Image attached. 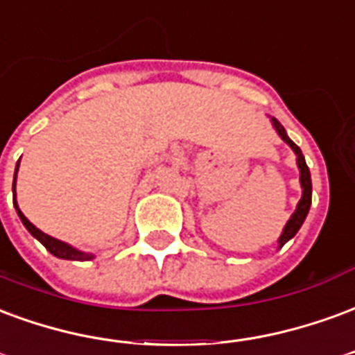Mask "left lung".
Instances as JSON below:
<instances>
[{
    "label": "left lung",
    "instance_id": "8db88e82",
    "mask_svg": "<svg viewBox=\"0 0 355 355\" xmlns=\"http://www.w3.org/2000/svg\"><path fill=\"white\" fill-rule=\"evenodd\" d=\"M270 123H272L274 130L278 132V136H280L287 146L293 149L295 155H297V166H299V174H301L299 181H301V187H302L301 200H299V204H297V208H295V211L291 214V217L287 219L286 227H284V231H282L280 238H278V248H282V245L286 244V242H289V240L299 232V229H301L302 223H304V219H306V216H309L310 204H312V180H310V170L309 166H306V160H304V157H302L301 149H299V147L295 146L293 141L289 139L286 128H284L276 119L270 117Z\"/></svg>",
    "mask_w": 355,
    "mask_h": 355
}]
</instances>
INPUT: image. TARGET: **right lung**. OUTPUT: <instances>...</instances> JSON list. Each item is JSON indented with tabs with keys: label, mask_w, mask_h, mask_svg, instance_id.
Returning a JSON list of instances; mask_svg holds the SVG:
<instances>
[{
	"label": "right lung",
	"mask_w": 355,
	"mask_h": 355,
	"mask_svg": "<svg viewBox=\"0 0 355 355\" xmlns=\"http://www.w3.org/2000/svg\"><path fill=\"white\" fill-rule=\"evenodd\" d=\"M18 164H20V160H18L17 168H15V181H12V204H15L18 217H20L22 225H24L26 229H28V232H30L33 238H37L41 244L46 248V252H51L54 257H58V259H68V261H90V259H94V255H92V253H85V252H81V250L73 248V245H69V244H66V242H62V240H58V238L49 236V234H45L43 231H40V229H37L35 225L28 221V217H26L22 211H20V208H18V204H17V191H15V187H17Z\"/></svg>",
	"instance_id": "obj_1"
}]
</instances>
